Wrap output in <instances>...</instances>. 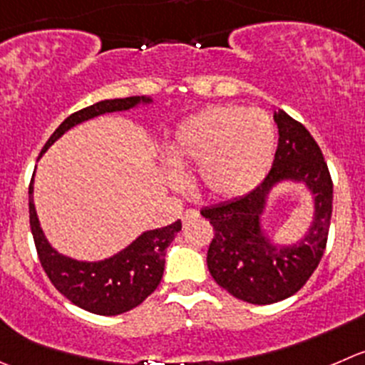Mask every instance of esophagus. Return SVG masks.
<instances>
[{"label":"esophagus","mask_w":365,"mask_h":365,"mask_svg":"<svg viewBox=\"0 0 365 365\" xmlns=\"http://www.w3.org/2000/svg\"><path fill=\"white\" fill-rule=\"evenodd\" d=\"M197 215H200V214H197L196 210H185V212H183V215H182L183 225H187V222H190V221H192V219H196Z\"/></svg>","instance_id":"esophagus-1"}]
</instances>
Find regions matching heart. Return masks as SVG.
<instances>
[{
	"label": "heart",
	"mask_w": 365,
	"mask_h": 365,
	"mask_svg": "<svg viewBox=\"0 0 365 365\" xmlns=\"http://www.w3.org/2000/svg\"><path fill=\"white\" fill-rule=\"evenodd\" d=\"M277 130L265 112L210 107L178 126L169 157L178 169L197 168L201 189L214 200L246 196L271 169ZM180 185L178 178H173Z\"/></svg>",
	"instance_id": "obj_1"
}]
</instances>
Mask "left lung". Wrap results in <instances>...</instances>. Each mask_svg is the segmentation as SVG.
<instances>
[{
	"label": "left lung",
	"mask_w": 365,
	"mask_h": 365,
	"mask_svg": "<svg viewBox=\"0 0 365 365\" xmlns=\"http://www.w3.org/2000/svg\"><path fill=\"white\" fill-rule=\"evenodd\" d=\"M278 148L264 182L246 196L207 207L201 215L214 226L207 265L212 278L237 299L271 305L296 294L319 265L328 240L334 183L319 146L309 130L274 110ZM285 181L302 182L313 194L314 215L294 245H280L261 226L270 190Z\"/></svg>",
	"instance_id": "left-lung-1"
}]
</instances>
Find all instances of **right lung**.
Returning <instances> with one entry per match:
<instances>
[{
	"label": "right lung",
	"instance_id": "right-lung-1",
	"mask_svg": "<svg viewBox=\"0 0 365 365\" xmlns=\"http://www.w3.org/2000/svg\"><path fill=\"white\" fill-rule=\"evenodd\" d=\"M150 103H153L150 96H132L123 100H105L81 108L71 114L53 132L42 148L41 157L67 130L80 123L110 112L132 110L139 105ZM34 178L28 189L31 235L37 247L38 260L56 291L66 296L73 305L98 316H118L140 305L160 284L165 265V250L173 242L176 233L182 230V221H176L164 228L146 230L125 250L105 260H76L58 253L46 239L35 210Z\"/></svg>",
	"mask_w": 365,
	"mask_h": 365
}]
</instances>
